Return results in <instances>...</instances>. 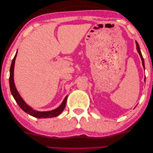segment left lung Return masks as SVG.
I'll list each match as a JSON object with an SVG mask.
<instances>
[{"label":"left lung","instance_id":"left-lung-1","mask_svg":"<svg viewBox=\"0 0 153 153\" xmlns=\"http://www.w3.org/2000/svg\"><path fill=\"white\" fill-rule=\"evenodd\" d=\"M136 48H137V52H138V53L140 54V57H141V59H142V66H143L144 68V58H143V57H142V53H141V51H140V49L139 45H138V43H137V41H136ZM144 81H145V79H144Z\"/></svg>","mask_w":153,"mask_h":153}]
</instances>
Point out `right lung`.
Wrapping results in <instances>:
<instances>
[{"instance_id": "1", "label": "right lung", "mask_w": 153, "mask_h": 153, "mask_svg": "<svg viewBox=\"0 0 153 153\" xmlns=\"http://www.w3.org/2000/svg\"><path fill=\"white\" fill-rule=\"evenodd\" d=\"M17 51L16 52V54L15 57H13V60H12L11 68H10V76H9V85H10V89H11V92L12 96H13L14 99L16 100L17 104L19 105V106L23 110L24 112H26V113L29 114L32 117H36V118L41 119V118H50V117H55L58 116L59 114H61L62 111H64L66 106V100L67 97H65L64 100L62 102V104L60 106L57 108L53 110V111H46V112H40L36 111L35 110L32 109L30 106H29L28 105L26 104L23 99L22 98L20 95L19 94L18 91H17V89L15 85L14 79H13V71H14V65H15V61H16V58L17 56Z\"/></svg>"}]
</instances>
